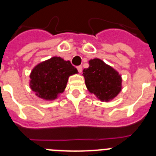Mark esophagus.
<instances>
[{"instance_id": "obj_1", "label": "esophagus", "mask_w": 156, "mask_h": 156, "mask_svg": "<svg viewBox=\"0 0 156 156\" xmlns=\"http://www.w3.org/2000/svg\"><path fill=\"white\" fill-rule=\"evenodd\" d=\"M77 70H78V72H79V73H81V72H82V66H77Z\"/></svg>"}]
</instances>
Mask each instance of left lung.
<instances>
[{
	"label": "left lung",
	"mask_w": 156,
	"mask_h": 156,
	"mask_svg": "<svg viewBox=\"0 0 156 156\" xmlns=\"http://www.w3.org/2000/svg\"><path fill=\"white\" fill-rule=\"evenodd\" d=\"M89 65V68L83 71L88 90L102 101L114 98L121 90L120 75L101 59L90 60Z\"/></svg>",
	"instance_id": "left-lung-1"
}]
</instances>
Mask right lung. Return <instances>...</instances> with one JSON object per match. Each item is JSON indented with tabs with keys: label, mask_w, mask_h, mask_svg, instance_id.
<instances>
[{
	"label": "right lung",
	"mask_w": 156,
	"mask_h": 156,
	"mask_svg": "<svg viewBox=\"0 0 156 156\" xmlns=\"http://www.w3.org/2000/svg\"><path fill=\"white\" fill-rule=\"evenodd\" d=\"M77 72L69 61L53 57L40 63L33 69L30 74V87L38 97L53 100L59 93L64 91L69 76Z\"/></svg>",
	"instance_id": "obj_1"
}]
</instances>
